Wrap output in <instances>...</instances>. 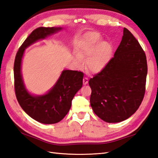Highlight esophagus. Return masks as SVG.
Returning a JSON list of instances; mask_svg holds the SVG:
<instances>
[{
  "instance_id": "esophagus-1",
  "label": "esophagus",
  "mask_w": 158,
  "mask_h": 158,
  "mask_svg": "<svg viewBox=\"0 0 158 158\" xmlns=\"http://www.w3.org/2000/svg\"><path fill=\"white\" fill-rule=\"evenodd\" d=\"M83 85H87V84L88 83V79L87 77H84L83 79Z\"/></svg>"
}]
</instances>
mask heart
Wrapping results in <instances>:
<instances>
[{
  "label": "heart",
  "instance_id": "b5f03b06",
  "mask_svg": "<svg viewBox=\"0 0 158 158\" xmlns=\"http://www.w3.org/2000/svg\"><path fill=\"white\" fill-rule=\"evenodd\" d=\"M112 47L107 42H102V38L97 33H88L81 40L75 55L79 65L84 63L83 58H88L87 67L91 72L102 71L108 64L112 56Z\"/></svg>",
  "mask_w": 158,
  "mask_h": 158
}]
</instances>
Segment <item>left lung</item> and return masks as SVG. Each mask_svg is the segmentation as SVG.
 <instances>
[{
	"label": "left lung",
	"instance_id": "1",
	"mask_svg": "<svg viewBox=\"0 0 158 158\" xmlns=\"http://www.w3.org/2000/svg\"><path fill=\"white\" fill-rule=\"evenodd\" d=\"M147 74L144 51L124 27L114 57L103 70L89 81L90 104L94 113L109 123L129 118L143 99Z\"/></svg>",
	"mask_w": 158,
	"mask_h": 158
}]
</instances>
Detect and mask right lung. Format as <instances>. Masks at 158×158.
Masks as SVG:
<instances>
[{
    "label": "right lung",
    "instance_id": "right-lung-1",
    "mask_svg": "<svg viewBox=\"0 0 158 158\" xmlns=\"http://www.w3.org/2000/svg\"><path fill=\"white\" fill-rule=\"evenodd\" d=\"M62 29L58 27L35 29L21 46L15 59V91L17 101L27 114L43 124L57 123L67 114L73 98L82 87L83 73L77 71H62L56 83L47 93L36 96L29 93L25 86L21 73L22 58L27 47Z\"/></svg>",
    "mask_w": 158,
    "mask_h": 158
}]
</instances>
